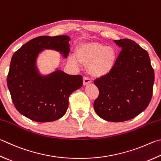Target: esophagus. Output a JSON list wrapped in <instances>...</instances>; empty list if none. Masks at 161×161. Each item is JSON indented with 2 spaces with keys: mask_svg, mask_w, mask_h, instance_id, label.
<instances>
[{
  "mask_svg": "<svg viewBox=\"0 0 161 161\" xmlns=\"http://www.w3.org/2000/svg\"><path fill=\"white\" fill-rule=\"evenodd\" d=\"M92 80L88 77H84L83 78V84L84 85H86V84H88L89 83H92Z\"/></svg>",
  "mask_w": 161,
  "mask_h": 161,
  "instance_id": "1",
  "label": "esophagus"
}]
</instances>
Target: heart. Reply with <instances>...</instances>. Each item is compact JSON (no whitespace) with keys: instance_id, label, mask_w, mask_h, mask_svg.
I'll list each match as a JSON object with an SVG mask.
<instances>
[{"instance_id":"1","label":"heart","mask_w":161,"mask_h":161,"mask_svg":"<svg viewBox=\"0 0 161 161\" xmlns=\"http://www.w3.org/2000/svg\"><path fill=\"white\" fill-rule=\"evenodd\" d=\"M76 53L80 62L89 64V70L94 76L107 75L115 65V51L113 48L96 42L86 43L77 48ZM71 60L77 62L75 55L71 56Z\"/></svg>"}]
</instances>
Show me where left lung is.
Returning <instances> with one entry per match:
<instances>
[{"label": "left lung", "mask_w": 161, "mask_h": 161, "mask_svg": "<svg viewBox=\"0 0 161 161\" xmlns=\"http://www.w3.org/2000/svg\"><path fill=\"white\" fill-rule=\"evenodd\" d=\"M122 51L112 69L94 81L99 91L93 108L105 120L123 122L135 118L149 104L154 70L147 51L134 41L114 40Z\"/></svg>", "instance_id": "obj_1"}]
</instances>
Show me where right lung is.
<instances>
[{"label": "right lung", "instance_id": "add662e5", "mask_svg": "<svg viewBox=\"0 0 161 161\" xmlns=\"http://www.w3.org/2000/svg\"><path fill=\"white\" fill-rule=\"evenodd\" d=\"M68 36H41L29 41L12 57L7 84L15 108L27 118L39 122L55 121L65 115L69 97L83 84L81 75L56 70L47 77L39 75L35 62L43 48L55 49L67 57Z\"/></svg>", "mask_w": 161, "mask_h": 161}]
</instances>
